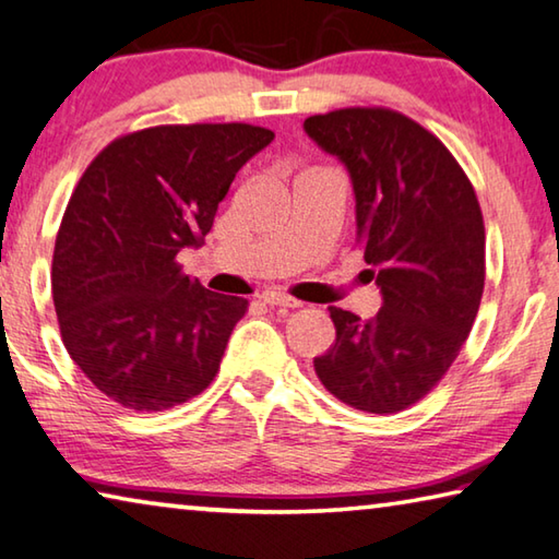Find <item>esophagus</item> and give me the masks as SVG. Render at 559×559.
<instances>
[{
	"mask_svg": "<svg viewBox=\"0 0 559 559\" xmlns=\"http://www.w3.org/2000/svg\"><path fill=\"white\" fill-rule=\"evenodd\" d=\"M262 301L270 307H285V309H297L301 307V301L295 299L287 292H280V289H264L262 292Z\"/></svg>",
	"mask_w": 559,
	"mask_h": 559,
	"instance_id": "34e87169",
	"label": "esophagus"
}]
</instances>
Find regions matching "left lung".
<instances>
[{
    "instance_id": "left-lung-1",
    "label": "left lung",
    "mask_w": 559,
    "mask_h": 559,
    "mask_svg": "<svg viewBox=\"0 0 559 559\" xmlns=\"http://www.w3.org/2000/svg\"><path fill=\"white\" fill-rule=\"evenodd\" d=\"M305 131L354 182L364 260L383 307L359 319L329 307L336 342L314 359L324 389L366 414L428 396L468 340L486 287V225L453 153L386 106L309 116Z\"/></svg>"
}]
</instances>
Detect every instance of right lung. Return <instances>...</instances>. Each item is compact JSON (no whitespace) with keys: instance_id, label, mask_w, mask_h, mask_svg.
I'll return each mask as SVG.
<instances>
[{"instance_id":"add662e5","label":"right lung","mask_w":559,"mask_h":559,"mask_svg":"<svg viewBox=\"0 0 559 559\" xmlns=\"http://www.w3.org/2000/svg\"><path fill=\"white\" fill-rule=\"evenodd\" d=\"M250 123L153 126L88 163L51 260L61 342L108 399L166 411L203 393L250 301L210 292L176 260L205 242L235 173L270 145Z\"/></svg>"}]
</instances>
